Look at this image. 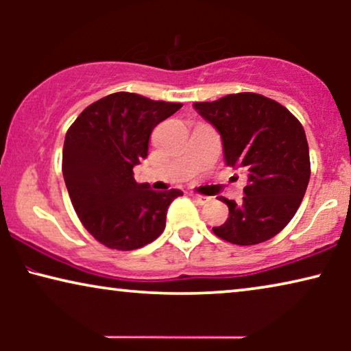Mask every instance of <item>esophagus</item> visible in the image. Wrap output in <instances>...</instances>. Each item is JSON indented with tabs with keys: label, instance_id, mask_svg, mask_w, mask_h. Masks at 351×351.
<instances>
[{
	"label": "esophagus",
	"instance_id": "obj_1",
	"mask_svg": "<svg viewBox=\"0 0 351 351\" xmlns=\"http://www.w3.org/2000/svg\"><path fill=\"white\" fill-rule=\"evenodd\" d=\"M191 198H193V199L196 201V203L201 204V206L206 204V203H208V201L210 199V198H208V196H203V195H198V193H193V195H191Z\"/></svg>",
	"mask_w": 351,
	"mask_h": 351
}]
</instances>
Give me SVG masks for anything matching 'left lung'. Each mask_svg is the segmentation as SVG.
I'll use <instances>...</instances> for the list:
<instances>
[{"label":"left lung","instance_id":"8db88e82","mask_svg":"<svg viewBox=\"0 0 351 351\" xmlns=\"http://www.w3.org/2000/svg\"><path fill=\"white\" fill-rule=\"evenodd\" d=\"M193 107L220 132L227 166L247 172L239 204L228 206L227 222L215 237L238 246L268 241L291 222L310 180L304 128L286 107L256 93L228 94Z\"/></svg>","mask_w":351,"mask_h":351}]
</instances>
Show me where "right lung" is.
<instances>
[{"instance_id":"1","label":"right lung","mask_w":351,"mask_h":351,"mask_svg":"<svg viewBox=\"0 0 351 351\" xmlns=\"http://www.w3.org/2000/svg\"><path fill=\"white\" fill-rule=\"evenodd\" d=\"M182 104L114 93L86 107L66 131L62 172L83 227L100 244L134 251L155 241L180 190L137 184L134 166L147 158L156 124Z\"/></svg>"}]
</instances>
